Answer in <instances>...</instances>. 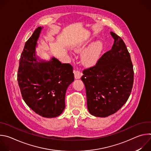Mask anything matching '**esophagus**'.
Instances as JSON below:
<instances>
[{
	"label": "esophagus",
	"mask_w": 151,
	"mask_h": 151,
	"mask_svg": "<svg viewBox=\"0 0 151 151\" xmlns=\"http://www.w3.org/2000/svg\"><path fill=\"white\" fill-rule=\"evenodd\" d=\"M73 73L75 75V78L76 79H80L81 78V76H82V73L79 70H74Z\"/></svg>",
	"instance_id": "1"
}]
</instances>
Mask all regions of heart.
<instances>
[{
	"label": "heart",
	"mask_w": 151,
	"mask_h": 151,
	"mask_svg": "<svg viewBox=\"0 0 151 151\" xmlns=\"http://www.w3.org/2000/svg\"><path fill=\"white\" fill-rule=\"evenodd\" d=\"M85 43L79 44L75 48L76 52H81L85 45ZM103 49V43L101 40H98L91 44L87 48L82 54L81 60L82 63L87 66H92L99 60Z\"/></svg>",
	"instance_id": "b5f03b06"
}]
</instances>
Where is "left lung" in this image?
Masks as SVG:
<instances>
[{
    "label": "left lung",
    "instance_id": "left-lung-1",
    "mask_svg": "<svg viewBox=\"0 0 151 151\" xmlns=\"http://www.w3.org/2000/svg\"><path fill=\"white\" fill-rule=\"evenodd\" d=\"M114 39L112 49L104 53L96 66L83 71L81 77L87 95L89 112L107 117L126 103L134 81L133 64L123 40L111 32Z\"/></svg>",
    "mask_w": 151,
    "mask_h": 151
}]
</instances>
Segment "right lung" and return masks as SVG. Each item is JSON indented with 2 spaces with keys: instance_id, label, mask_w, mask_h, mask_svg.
<instances>
[{
  "instance_id": "obj_1",
  "label": "right lung",
  "mask_w": 151,
  "mask_h": 151,
  "mask_svg": "<svg viewBox=\"0 0 151 151\" xmlns=\"http://www.w3.org/2000/svg\"><path fill=\"white\" fill-rule=\"evenodd\" d=\"M43 27H37L26 42L21 55L17 80L22 97L37 114L45 118L59 116L65 108V95L74 81L73 68L52 57L40 60L37 41Z\"/></svg>"
}]
</instances>
